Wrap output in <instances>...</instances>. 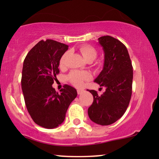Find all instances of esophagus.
Listing matches in <instances>:
<instances>
[{
  "label": "esophagus",
  "instance_id": "obj_1",
  "mask_svg": "<svg viewBox=\"0 0 159 159\" xmlns=\"http://www.w3.org/2000/svg\"><path fill=\"white\" fill-rule=\"evenodd\" d=\"M84 92V90H77V93H78V95H80V94H81L82 93Z\"/></svg>",
  "mask_w": 159,
  "mask_h": 159
}]
</instances>
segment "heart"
Listing matches in <instances>:
<instances>
[{
    "mask_svg": "<svg viewBox=\"0 0 159 159\" xmlns=\"http://www.w3.org/2000/svg\"><path fill=\"white\" fill-rule=\"evenodd\" d=\"M79 52H81L82 57L86 61L92 62L96 59L97 56V51L94 47L90 45H81L79 48ZM69 56V52H66L61 57L60 60V66H64L66 63L67 58ZM69 81L75 86V87H81L84 81L90 79V73L87 72H80V71H72L68 75Z\"/></svg>",
    "mask_w": 159,
    "mask_h": 159,
    "instance_id": "obj_1",
    "label": "heart"
}]
</instances>
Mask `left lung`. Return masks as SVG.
I'll use <instances>...</instances> for the list:
<instances>
[{
    "label": "left lung",
    "instance_id": "8db88e82",
    "mask_svg": "<svg viewBox=\"0 0 159 159\" xmlns=\"http://www.w3.org/2000/svg\"><path fill=\"white\" fill-rule=\"evenodd\" d=\"M98 43L104 52L103 69L94 80L105 87L102 95L89 90L93 102L88 108L90 119L101 125L115 123L125 114L132 93L133 68L126 47L110 36H101Z\"/></svg>",
    "mask_w": 159,
    "mask_h": 159
}]
</instances>
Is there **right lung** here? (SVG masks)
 <instances>
[{
    "label": "right lung",
    "mask_w": 159,
    "mask_h": 159,
    "mask_svg": "<svg viewBox=\"0 0 159 159\" xmlns=\"http://www.w3.org/2000/svg\"><path fill=\"white\" fill-rule=\"evenodd\" d=\"M68 48L54 40H41L24 61L21 89L25 105L34 123L45 129H54L64 121L69 105L77 96L69 85H64L61 93L52 87L60 72V60Z\"/></svg>",
    "instance_id": "right-lung-1"
}]
</instances>
